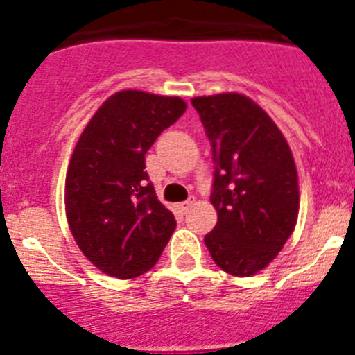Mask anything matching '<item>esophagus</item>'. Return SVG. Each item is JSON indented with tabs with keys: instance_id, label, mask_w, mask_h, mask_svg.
<instances>
[{
	"instance_id": "1",
	"label": "esophagus",
	"mask_w": 355,
	"mask_h": 355,
	"mask_svg": "<svg viewBox=\"0 0 355 355\" xmlns=\"http://www.w3.org/2000/svg\"><path fill=\"white\" fill-rule=\"evenodd\" d=\"M192 208V200H184V202H181V205H178V209L180 211H188V209Z\"/></svg>"
}]
</instances>
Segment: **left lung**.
Wrapping results in <instances>:
<instances>
[{"label": "left lung", "mask_w": 355, "mask_h": 355, "mask_svg": "<svg viewBox=\"0 0 355 355\" xmlns=\"http://www.w3.org/2000/svg\"><path fill=\"white\" fill-rule=\"evenodd\" d=\"M213 149L211 205L216 224L205 236L213 261L236 277L270 265L299 216V178L284 135L243 94L192 99Z\"/></svg>", "instance_id": "left-lung-1"}]
</instances>
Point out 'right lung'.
Segmentation results:
<instances>
[{"label": "right lung", "instance_id": "1", "mask_svg": "<svg viewBox=\"0 0 355 355\" xmlns=\"http://www.w3.org/2000/svg\"><path fill=\"white\" fill-rule=\"evenodd\" d=\"M184 110L181 97L121 90L78 139L65 178V215L85 258L112 277L153 268L174 233V215L144 168L147 150Z\"/></svg>", "mask_w": 355, "mask_h": 355}]
</instances>
